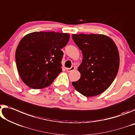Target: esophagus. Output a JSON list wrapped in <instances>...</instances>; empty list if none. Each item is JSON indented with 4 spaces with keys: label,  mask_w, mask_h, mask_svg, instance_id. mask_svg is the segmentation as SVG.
I'll use <instances>...</instances> for the list:
<instances>
[{
    "label": "esophagus",
    "mask_w": 135,
    "mask_h": 135,
    "mask_svg": "<svg viewBox=\"0 0 135 135\" xmlns=\"http://www.w3.org/2000/svg\"><path fill=\"white\" fill-rule=\"evenodd\" d=\"M75 69V66H72L70 68H66V70H67V72H71L72 70H74Z\"/></svg>",
    "instance_id": "esophagus-1"
}]
</instances>
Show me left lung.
Segmentation results:
<instances>
[{
  "label": "left lung",
  "mask_w": 135,
  "mask_h": 135,
  "mask_svg": "<svg viewBox=\"0 0 135 135\" xmlns=\"http://www.w3.org/2000/svg\"><path fill=\"white\" fill-rule=\"evenodd\" d=\"M83 54L78 68L81 77L72 82L77 91L85 97L102 93L115 78L120 66L118 48L111 37L102 34H72Z\"/></svg>",
  "instance_id": "1"
}]
</instances>
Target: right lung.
Masks as SVG:
<instances>
[{
  "instance_id": "1",
  "label": "right lung",
  "mask_w": 135,
  "mask_h": 135,
  "mask_svg": "<svg viewBox=\"0 0 135 135\" xmlns=\"http://www.w3.org/2000/svg\"><path fill=\"white\" fill-rule=\"evenodd\" d=\"M70 35L54 32L30 33L21 39L15 51L18 72L26 85L34 89L50 86L62 71L61 48Z\"/></svg>"
}]
</instances>
